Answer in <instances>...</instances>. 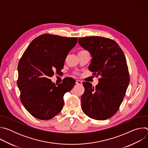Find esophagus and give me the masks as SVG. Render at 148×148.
<instances>
[{
    "label": "esophagus",
    "mask_w": 148,
    "mask_h": 148,
    "mask_svg": "<svg viewBox=\"0 0 148 148\" xmlns=\"http://www.w3.org/2000/svg\"><path fill=\"white\" fill-rule=\"evenodd\" d=\"M76 84H78V85H81V84H82V82L80 80H78V79H77L76 80Z\"/></svg>",
    "instance_id": "esophagus-1"
}]
</instances>
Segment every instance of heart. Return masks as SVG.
<instances>
[{
	"label": "heart",
	"mask_w": 148,
	"mask_h": 148,
	"mask_svg": "<svg viewBox=\"0 0 148 148\" xmlns=\"http://www.w3.org/2000/svg\"><path fill=\"white\" fill-rule=\"evenodd\" d=\"M85 51V50H81V51Z\"/></svg>",
	"instance_id": "obj_1"
}]
</instances>
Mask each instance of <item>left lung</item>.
<instances>
[{
  "mask_svg": "<svg viewBox=\"0 0 148 148\" xmlns=\"http://www.w3.org/2000/svg\"><path fill=\"white\" fill-rule=\"evenodd\" d=\"M79 45L92 58L89 70L99 76L95 87L83 82L81 108L86 115L105 120L119 110L130 83V75L124 53L114 40L99 36L78 38Z\"/></svg>",
  "mask_w": 148,
  "mask_h": 148,
  "instance_id": "obj_1",
  "label": "left lung"
}]
</instances>
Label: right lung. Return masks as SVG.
<instances>
[{
	"mask_svg": "<svg viewBox=\"0 0 148 148\" xmlns=\"http://www.w3.org/2000/svg\"><path fill=\"white\" fill-rule=\"evenodd\" d=\"M77 40V37L42 34L31 42L21 57L17 81L20 100L34 117L49 120L62 110L63 97L71 90L75 81L69 78L57 86L50 77L54 72H61Z\"/></svg>",
	"mask_w": 148,
	"mask_h": 148,
	"instance_id": "right-lung-1",
	"label": "right lung"
}]
</instances>
